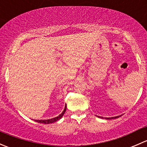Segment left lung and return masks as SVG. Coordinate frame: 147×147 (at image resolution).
<instances>
[{
  "instance_id": "1",
  "label": "left lung",
  "mask_w": 147,
  "mask_h": 147,
  "mask_svg": "<svg viewBox=\"0 0 147 147\" xmlns=\"http://www.w3.org/2000/svg\"><path fill=\"white\" fill-rule=\"evenodd\" d=\"M119 117H121V115H119V116H117V117H105V119H116V118ZM98 117L102 118V119H103V117Z\"/></svg>"
}]
</instances>
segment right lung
I'll list each match as a JSON object with an SVG mask.
<instances>
[{
  "label": "right lung",
  "instance_id": "right-lung-1",
  "mask_svg": "<svg viewBox=\"0 0 147 147\" xmlns=\"http://www.w3.org/2000/svg\"><path fill=\"white\" fill-rule=\"evenodd\" d=\"M66 108H67V105H65L64 110L63 111V112H62V113L60 114V115H58V116L56 117L52 118V119H40H40H34V121H35L36 122L41 123V124H51V123H53V122H55V121H57V120L60 119L62 117H63V116L64 115V114L65 113V111H66Z\"/></svg>",
  "mask_w": 147,
  "mask_h": 147
}]
</instances>
